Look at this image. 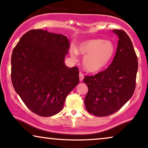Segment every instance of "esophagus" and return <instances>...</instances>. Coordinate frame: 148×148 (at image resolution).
<instances>
[{
	"mask_svg": "<svg viewBox=\"0 0 148 148\" xmlns=\"http://www.w3.org/2000/svg\"><path fill=\"white\" fill-rule=\"evenodd\" d=\"M83 78H84V76H83V74H82L81 72L79 73V80L80 82H82L83 80Z\"/></svg>",
	"mask_w": 148,
	"mask_h": 148,
	"instance_id": "esophagus-1",
	"label": "esophagus"
}]
</instances>
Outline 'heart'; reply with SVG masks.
<instances>
[{
  "label": "heart",
  "instance_id": "1",
  "mask_svg": "<svg viewBox=\"0 0 148 148\" xmlns=\"http://www.w3.org/2000/svg\"><path fill=\"white\" fill-rule=\"evenodd\" d=\"M115 52L113 43L102 39H91L78 45L77 49L70 48L72 59H76L78 54L85 56L83 67L88 72L97 73L102 71L111 62Z\"/></svg>",
  "mask_w": 148,
  "mask_h": 148
}]
</instances>
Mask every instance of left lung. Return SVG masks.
Returning a JSON list of instances; mask_svg holds the SVG:
<instances>
[{
	"mask_svg": "<svg viewBox=\"0 0 148 148\" xmlns=\"http://www.w3.org/2000/svg\"><path fill=\"white\" fill-rule=\"evenodd\" d=\"M118 36L113 62L106 70L94 76H85L88 92L85 105L89 113L104 117L122 107L131 98L135 89L138 61L132 43L121 30H113Z\"/></svg>",
	"mask_w": 148,
	"mask_h": 148,
	"instance_id": "left-lung-1",
	"label": "left lung"
}]
</instances>
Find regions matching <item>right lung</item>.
<instances>
[{
  "label": "right lung",
  "mask_w": 148,
  "mask_h": 148,
  "mask_svg": "<svg viewBox=\"0 0 148 148\" xmlns=\"http://www.w3.org/2000/svg\"><path fill=\"white\" fill-rule=\"evenodd\" d=\"M70 46L65 35L34 29L26 33L13 50V86L37 115L59 113L67 96L79 83L78 68L65 64Z\"/></svg>",
  "instance_id": "1"
}]
</instances>
